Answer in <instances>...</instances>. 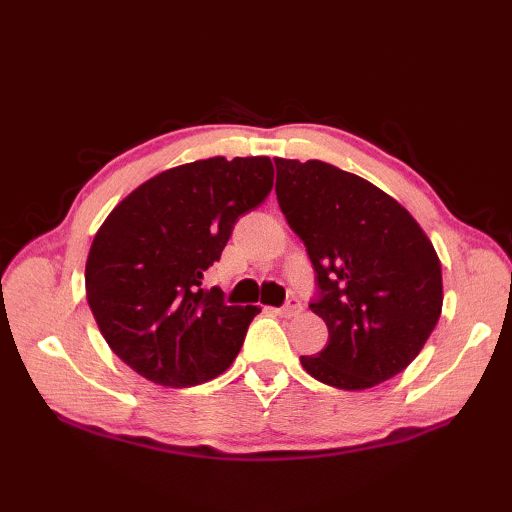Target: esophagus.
I'll return each mask as SVG.
<instances>
[{"mask_svg": "<svg viewBox=\"0 0 512 512\" xmlns=\"http://www.w3.org/2000/svg\"><path fill=\"white\" fill-rule=\"evenodd\" d=\"M303 310V306H301V301L299 299H288L286 301V306L284 308H279L277 312L281 314V317H286V319H290V317H297V314Z\"/></svg>", "mask_w": 512, "mask_h": 512, "instance_id": "obj_1", "label": "esophagus"}]
</instances>
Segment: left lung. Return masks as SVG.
<instances>
[{
    "mask_svg": "<svg viewBox=\"0 0 512 512\" xmlns=\"http://www.w3.org/2000/svg\"><path fill=\"white\" fill-rule=\"evenodd\" d=\"M277 200L317 273L310 310L328 345L301 356L321 383L356 391L400 374L442 312L436 248L405 206L321 160L275 158Z\"/></svg>",
    "mask_w": 512,
    "mask_h": 512,
    "instance_id": "1",
    "label": "left lung"
}]
</instances>
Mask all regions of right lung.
Instances as JSON below:
<instances>
[{"instance_id": "obj_1", "label": "right lung", "mask_w": 512, "mask_h": 512, "mask_svg": "<svg viewBox=\"0 0 512 512\" xmlns=\"http://www.w3.org/2000/svg\"><path fill=\"white\" fill-rule=\"evenodd\" d=\"M273 176L268 156L195 160L143 182L107 215L85 264V295L103 339L134 372L193 387L231 367L259 308L226 306L202 279Z\"/></svg>"}]
</instances>
